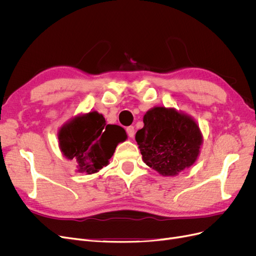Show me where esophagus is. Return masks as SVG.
Segmentation results:
<instances>
[{"instance_id":"34e87169","label":"esophagus","mask_w":256,"mask_h":256,"mask_svg":"<svg viewBox=\"0 0 256 256\" xmlns=\"http://www.w3.org/2000/svg\"><path fill=\"white\" fill-rule=\"evenodd\" d=\"M126 132L129 138H134V126H129L126 128Z\"/></svg>"}]
</instances>
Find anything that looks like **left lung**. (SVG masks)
Returning a JSON list of instances; mask_svg holds the SVG:
<instances>
[{"label":"left lung","mask_w":256,"mask_h":256,"mask_svg":"<svg viewBox=\"0 0 256 256\" xmlns=\"http://www.w3.org/2000/svg\"><path fill=\"white\" fill-rule=\"evenodd\" d=\"M143 122L136 141L147 166L162 176H175L194 164L202 134L191 118L157 106L146 112Z\"/></svg>","instance_id":"8db88e82"}]
</instances>
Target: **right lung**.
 <instances>
[{"instance_id":"obj_1","label":"right lung","mask_w":256,"mask_h":256,"mask_svg":"<svg viewBox=\"0 0 256 256\" xmlns=\"http://www.w3.org/2000/svg\"><path fill=\"white\" fill-rule=\"evenodd\" d=\"M127 134L120 126L106 125L98 112L76 116L58 131L60 150L78 162V172L92 174L109 164L116 145Z\"/></svg>"}]
</instances>
